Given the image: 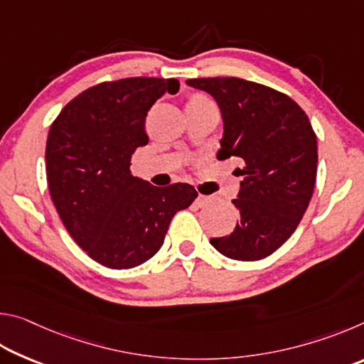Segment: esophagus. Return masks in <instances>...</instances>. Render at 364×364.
<instances>
[{
	"instance_id": "1",
	"label": "esophagus",
	"mask_w": 364,
	"mask_h": 364,
	"mask_svg": "<svg viewBox=\"0 0 364 364\" xmlns=\"http://www.w3.org/2000/svg\"><path fill=\"white\" fill-rule=\"evenodd\" d=\"M208 202H210V197L204 196V194H199V196H197V199H196V205L197 207H205Z\"/></svg>"
}]
</instances>
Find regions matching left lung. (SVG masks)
Returning a JSON list of instances; mask_svg holds the SVG:
<instances>
[{"mask_svg":"<svg viewBox=\"0 0 364 364\" xmlns=\"http://www.w3.org/2000/svg\"><path fill=\"white\" fill-rule=\"evenodd\" d=\"M217 101L223 119L218 160L237 157L241 215L230 236L210 244L232 260L255 262L279 249L299 226L316 181V134L291 97L236 77L191 78Z\"/></svg>","mask_w":364,"mask_h":364,"instance_id":"left-lung-1","label":"left lung"}]
</instances>
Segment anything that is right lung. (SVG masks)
I'll list each match as a JSON object with an SVG mask.
<instances>
[{
  "mask_svg": "<svg viewBox=\"0 0 364 364\" xmlns=\"http://www.w3.org/2000/svg\"><path fill=\"white\" fill-rule=\"evenodd\" d=\"M178 90V80L152 77L91 86L49 128L45 160L54 207L73 241L104 267L149 260L175 213L197 197L191 184L156 188L130 171L133 152L149 141L147 112Z\"/></svg>",
  "mask_w": 364,
  "mask_h": 364,
  "instance_id": "add662e5",
  "label": "right lung"
}]
</instances>
